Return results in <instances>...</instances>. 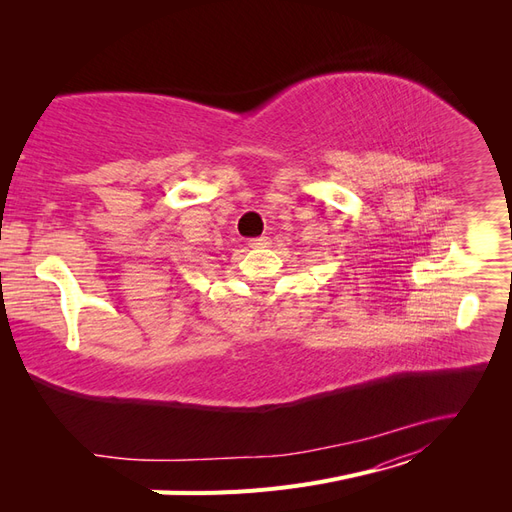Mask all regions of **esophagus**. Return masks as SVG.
Returning <instances> with one entry per match:
<instances>
[{
  "instance_id": "obj_1",
  "label": "esophagus",
  "mask_w": 512,
  "mask_h": 512,
  "mask_svg": "<svg viewBox=\"0 0 512 512\" xmlns=\"http://www.w3.org/2000/svg\"><path fill=\"white\" fill-rule=\"evenodd\" d=\"M267 245H269L267 237H258V239L250 241V247H267Z\"/></svg>"
}]
</instances>
